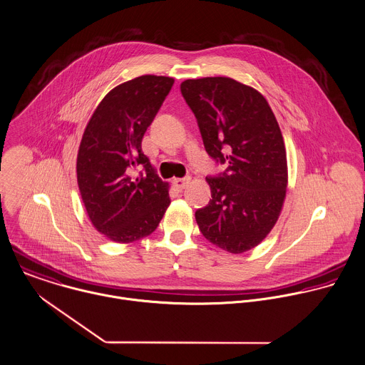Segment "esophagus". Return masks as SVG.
I'll list each match as a JSON object with an SVG mask.
<instances>
[{
	"mask_svg": "<svg viewBox=\"0 0 365 365\" xmlns=\"http://www.w3.org/2000/svg\"><path fill=\"white\" fill-rule=\"evenodd\" d=\"M190 178L187 176V178H179V179H175L173 180V183H175V186L179 189V190H182V189H185L189 183H190Z\"/></svg>",
	"mask_w": 365,
	"mask_h": 365,
	"instance_id": "esophagus-1",
	"label": "esophagus"
}]
</instances>
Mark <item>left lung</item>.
<instances>
[{
    "label": "left lung",
    "instance_id": "left-lung-1",
    "mask_svg": "<svg viewBox=\"0 0 365 365\" xmlns=\"http://www.w3.org/2000/svg\"><path fill=\"white\" fill-rule=\"evenodd\" d=\"M180 91L206 152L227 163L219 178L206 179L212 199L196 210L197 226L229 253L255 249L274 227L287 192V155L277 119L257 89L227 76L186 79Z\"/></svg>",
    "mask_w": 365,
    "mask_h": 365
}]
</instances>
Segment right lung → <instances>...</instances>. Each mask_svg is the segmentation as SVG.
<instances>
[{"label":"right lung","mask_w":365,"mask_h":365,"mask_svg":"<svg viewBox=\"0 0 365 365\" xmlns=\"http://www.w3.org/2000/svg\"><path fill=\"white\" fill-rule=\"evenodd\" d=\"M170 76L142 75L99 102L81 139L76 179L92 226L115 243L140 240L170 205L163 182L142 152V138L172 89ZM142 168L143 175L134 170Z\"/></svg>","instance_id":"obj_1"}]
</instances>
